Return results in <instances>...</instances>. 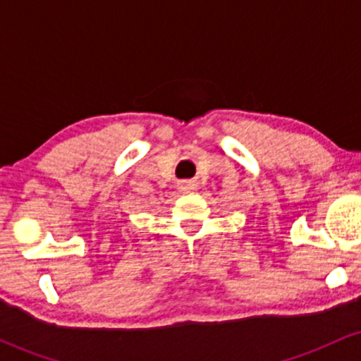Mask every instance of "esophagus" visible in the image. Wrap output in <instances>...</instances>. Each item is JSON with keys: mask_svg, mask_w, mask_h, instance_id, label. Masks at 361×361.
Instances as JSON below:
<instances>
[{"mask_svg": "<svg viewBox=\"0 0 361 361\" xmlns=\"http://www.w3.org/2000/svg\"><path fill=\"white\" fill-rule=\"evenodd\" d=\"M180 190H183V192H192L193 185L190 183V181H183V183L180 185Z\"/></svg>", "mask_w": 361, "mask_h": 361, "instance_id": "1", "label": "esophagus"}]
</instances>
